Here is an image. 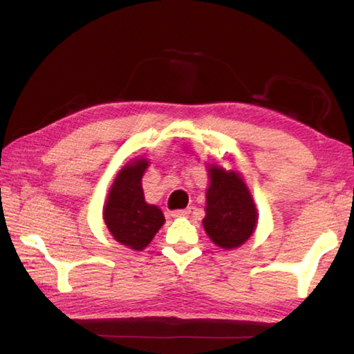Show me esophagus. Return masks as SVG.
I'll return each mask as SVG.
<instances>
[{
  "mask_svg": "<svg viewBox=\"0 0 354 354\" xmlns=\"http://www.w3.org/2000/svg\"><path fill=\"white\" fill-rule=\"evenodd\" d=\"M190 209H178V211H171L170 215L171 217H185V215H189Z\"/></svg>",
  "mask_w": 354,
  "mask_h": 354,
  "instance_id": "34e87169",
  "label": "esophagus"
}]
</instances>
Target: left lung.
<instances>
[{
    "mask_svg": "<svg viewBox=\"0 0 354 354\" xmlns=\"http://www.w3.org/2000/svg\"><path fill=\"white\" fill-rule=\"evenodd\" d=\"M206 217L203 226L211 241L220 248L232 250L243 245L253 234L257 223L254 201L242 176L218 165L207 169Z\"/></svg>",
    "mask_w": 354,
    "mask_h": 354,
    "instance_id": "8db88e82",
    "label": "left lung"
}]
</instances>
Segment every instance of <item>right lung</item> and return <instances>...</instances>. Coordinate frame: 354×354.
<instances>
[{"label": "right lung", "mask_w": 354, "mask_h": 354, "mask_svg": "<svg viewBox=\"0 0 354 354\" xmlns=\"http://www.w3.org/2000/svg\"><path fill=\"white\" fill-rule=\"evenodd\" d=\"M148 169L147 159H134L118 171L107 195L103 217L117 242L142 251L164 225V214L148 205L143 196L142 176Z\"/></svg>", "instance_id": "right-lung-1"}]
</instances>
